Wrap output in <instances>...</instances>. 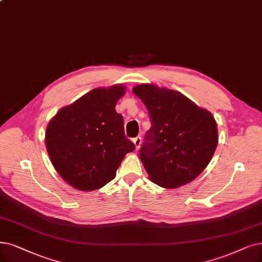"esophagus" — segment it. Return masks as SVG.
Wrapping results in <instances>:
<instances>
[{
    "mask_svg": "<svg viewBox=\"0 0 262 262\" xmlns=\"http://www.w3.org/2000/svg\"><path fill=\"white\" fill-rule=\"evenodd\" d=\"M133 143H134V145H135V148L139 149L140 146H141V143H142V138H141V137H138V138L133 139Z\"/></svg>",
    "mask_w": 262,
    "mask_h": 262,
    "instance_id": "1",
    "label": "esophagus"
}]
</instances>
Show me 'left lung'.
Segmentation results:
<instances>
[{
  "label": "left lung",
  "mask_w": 262,
  "mask_h": 262,
  "mask_svg": "<svg viewBox=\"0 0 262 262\" xmlns=\"http://www.w3.org/2000/svg\"><path fill=\"white\" fill-rule=\"evenodd\" d=\"M132 91L145 104L151 121L140 149L149 180L171 189L192 182L217 147L213 115L179 91L151 83L135 86Z\"/></svg>",
  "instance_id": "8db88e82"
}]
</instances>
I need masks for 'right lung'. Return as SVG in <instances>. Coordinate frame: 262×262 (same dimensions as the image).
I'll list each match as a JSON object with an SVG mask.
<instances>
[{"label":"right lung","instance_id":"right-lung-1","mask_svg":"<svg viewBox=\"0 0 262 262\" xmlns=\"http://www.w3.org/2000/svg\"><path fill=\"white\" fill-rule=\"evenodd\" d=\"M125 87L96 88L62 107L46 128L50 161L68 184L82 191L97 190L116 176L135 145L125 138L123 117L115 110Z\"/></svg>","mask_w":262,"mask_h":262}]
</instances>
